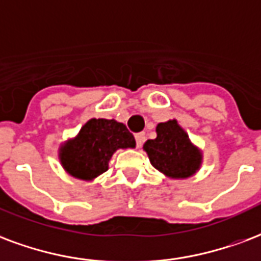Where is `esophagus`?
Segmentation results:
<instances>
[{"label": "esophagus", "mask_w": 261, "mask_h": 261, "mask_svg": "<svg viewBox=\"0 0 261 261\" xmlns=\"http://www.w3.org/2000/svg\"><path fill=\"white\" fill-rule=\"evenodd\" d=\"M136 141H137V146L141 148V145L144 144V141H145V134L144 133H138L136 134Z\"/></svg>", "instance_id": "obj_1"}]
</instances>
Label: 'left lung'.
<instances>
[{"label": "left lung", "mask_w": 261, "mask_h": 261, "mask_svg": "<svg viewBox=\"0 0 261 261\" xmlns=\"http://www.w3.org/2000/svg\"><path fill=\"white\" fill-rule=\"evenodd\" d=\"M144 150L150 165L167 178H190L203 163L202 150L190 140L175 119L156 125V138L146 141Z\"/></svg>", "instance_id": "1"}]
</instances>
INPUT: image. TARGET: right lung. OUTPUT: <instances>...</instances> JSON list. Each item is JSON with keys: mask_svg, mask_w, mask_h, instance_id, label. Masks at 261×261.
Listing matches in <instances>:
<instances>
[{"mask_svg": "<svg viewBox=\"0 0 261 261\" xmlns=\"http://www.w3.org/2000/svg\"><path fill=\"white\" fill-rule=\"evenodd\" d=\"M136 148V140L123 123L90 119L76 137L62 142L58 158L67 174L92 181L109 169L116 150Z\"/></svg>", "mask_w": 261, "mask_h": 261, "instance_id": "obj_1", "label": "right lung"}]
</instances>
